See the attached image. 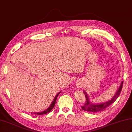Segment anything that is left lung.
<instances>
[{"instance_id":"1","label":"left lung","mask_w":132,"mask_h":132,"mask_svg":"<svg viewBox=\"0 0 132 132\" xmlns=\"http://www.w3.org/2000/svg\"><path fill=\"white\" fill-rule=\"evenodd\" d=\"M123 84V81L121 82V84L119 87V89L118 90L116 95H114V96L112 99L110 100L109 101H107V102H105L101 104H93L92 103H91L90 102H89V100L88 99V97L87 96V94H86V93H85L86 103L85 104H84V105L81 106V108L82 109V110L86 111H89V112H96V111H103L105 110L106 108H108L109 105H110L111 104L114 103L115 101H116V100L117 99L118 97H119L120 94L121 93V89H122Z\"/></svg>"}]
</instances>
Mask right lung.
<instances>
[{"label": "right lung", "mask_w": 132, "mask_h": 132, "mask_svg": "<svg viewBox=\"0 0 132 132\" xmlns=\"http://www.w3.org/2000/svg\"><path fill=\"white\" fill-rule=\"evenodd\" d=\"M60 93H61V92L59 93L58 94H57V95L55 96V99H53V101H52V103L51 105L48 108V109H46V110H45V111H42V112H40V113H39H39H34V114H37V115H43V114H47V113H50V111L52 110V109L53 108L54 106H55V103H56V99H57V96H59V95Z\"/></svg>", "instance_id": "right-lung-1"}]
</instances>
